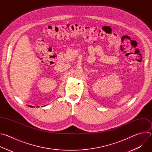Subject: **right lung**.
<instances>
[{"instance_id": "1", "label": "right lung", "mask_w": 152, "mask_h": 152, "mask_svg": "<svg viewBox=\"0 0 152 152\" xmlns=\"http://www.w3.org/2000/svg\"><path fill=\"white\" fill-rule=\"evenodd\" d=\"M28 106H29V107H34V106H30V105H28Z\"/></svg>"}]
</instances>
